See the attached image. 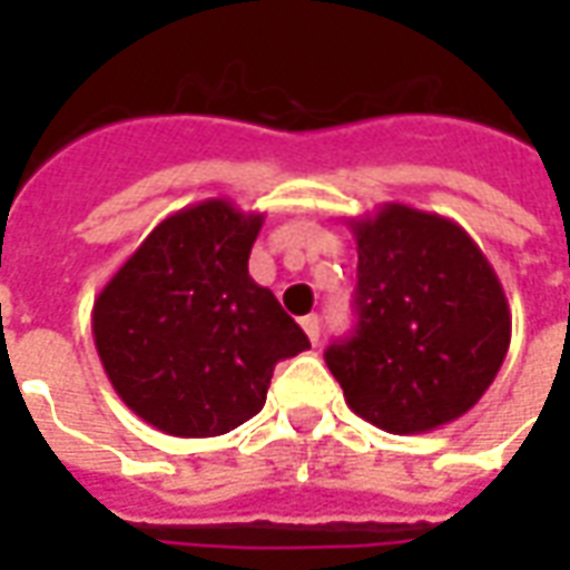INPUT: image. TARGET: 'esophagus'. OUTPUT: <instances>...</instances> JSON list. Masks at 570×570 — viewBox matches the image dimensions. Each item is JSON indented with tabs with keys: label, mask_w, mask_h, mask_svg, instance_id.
Here are the masks:
<instances>
[{
	"label": "esophagus",
	"mask_w": 570,
	"mask_h": 570,
	"mask_svg": "<svg viewBox=\"0 0 570 570\" xmlns=\"http://www.w3.org/2000/svg\"><path fill=\"white\" fill-rule=\"evenodd\" d=\"M302 330L311 338V345H317L321 342V317L317 314H308V317H302Z\"/></svg>",
	"instance_id": "34e87169"
}]
</instances>
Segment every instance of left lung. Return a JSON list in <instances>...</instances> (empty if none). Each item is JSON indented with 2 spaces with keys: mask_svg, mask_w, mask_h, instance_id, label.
I'll return each mask as SVG.
<instances>
[{
  "mask_svg": "<svg viewBox=\"0 0 570 570\" xmlns=\"http://www.w3.org/2000/svg\"><path fill=\"white\" fill-rule=\"evenodd\" d=\"M357 326L326 347L347 406L387 433L461 419L489 391L510 347V305L464 228L440 213L384 204L351 219Z\"/></svg>",
  "mask_w": 570,
  "mask_h": 570,
  "instance_id": "1",
  "label": "left lung"
}]
</instances>
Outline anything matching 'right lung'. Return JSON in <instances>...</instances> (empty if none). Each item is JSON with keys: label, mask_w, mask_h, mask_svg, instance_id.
Instances as JSON below:
<instances>
[{"label": "right lung", "mask_w": 570, "mask_h": 570, "mask_svg": "<svg viewBox=\"0 0 570 570\" xmlns=\"http://www.w3.org/2000/svg\"><path fill=\"white\" fill-rule=\"evenodd\" d=\"M265 216L210 198L170 213L94 298L91 330L125 406L170 436H219L262 406L308 335L247 272Z\"/></svg>", "instance_id": "obj_1"}]
</instances>
